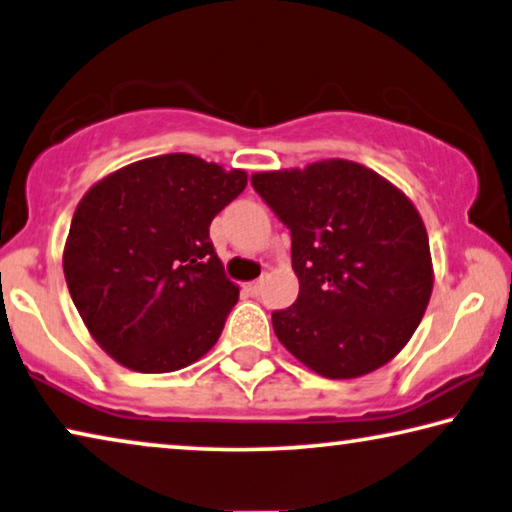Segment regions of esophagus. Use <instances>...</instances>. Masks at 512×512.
<instances>
[{"label":"esophagus","instance_id":"1","mask_svg":"<svg viewBox=\"0 0 512 512\" xmlns=\"http://www.w3.org/2000/svg\"><path fill=\"white\" fill-rule=\"evenodd\" d=\"M263 286H265V281L263 279H256V281H251V283H247V286H245V290H247V293L249 295H261L263 293Z\"/></svg>","mask_w":512,"mask_h":512}]
</instances>
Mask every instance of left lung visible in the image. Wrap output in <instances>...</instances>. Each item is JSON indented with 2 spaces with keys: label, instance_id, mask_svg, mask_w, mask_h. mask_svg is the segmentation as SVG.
I'll return each instance as SVG.
<instances>
[{
  "label": "left lung",
  "instance_id": "1",
  "mask_svg": "<svg viewBox=\"0 0 512 512\" xmlns=\"http://www.w3.org/2000/svg\"><path fill=\"white\" fill-rule=\"evenodd\" d=\"M251 185L290 231L300 279L295 304L272 313L283 348L329 380L396 357L432 293L428 233L412 201L348 160L265 171Z\"/></svg>",
  "mask_w": 512,
  "mask_h": 512
}]
</instances>
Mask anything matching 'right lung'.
I'll list each match as a JSON object with an SVG mask.
<instances>
[{
    "instance_id": "1",
    "label": "right lung",
    "mask_w": 512,
    "mask_h": 512,
    "mask_svg": "<svg viewBox=\"0 0 512 512\" xmlns=\"http://www.w3.org/2000/svg\"><path fill=\"white\" fill-rule=\"evenodd\" d=\"M245 187V171L171 153L128 164L84 194L64 274L109 357L171 373L217 343L240 290L212 247L210 222Z\"/></svg>"
}]
</instances>
